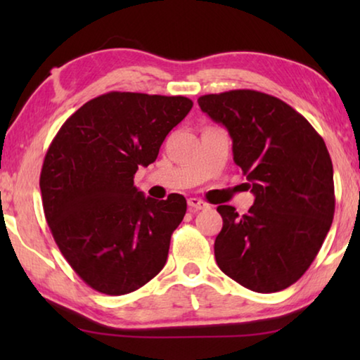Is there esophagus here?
I'll return each instance as SVG.
<instances>
[{"instance_id":"obj_1","label":"esophagus","mask_w":360,"mask_h":360,"mask_svg":"<svg viewBox=\"0 0 360 360\" xmlns=\"http://www.w3.org/2000/svg\"><path fill=\"white\" fill-rule=\"evenodd\" d=\"M187 205H188V210H191L192 212L208 208V203L203 202V200H200V198H195V197L188 198V200H187Z\"/></svg>"}]
</instances>
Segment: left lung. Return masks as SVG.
Here are the masks:
<instances>
[{
	"mask_svg": "<svg viewBox=\"0 0 360 360\" xmlns=\"http://www.w3.org/2000/svg\"><path fill=\"white\" fill-rule=\"evenodd\" d=\"M198 105L229 130L233 160L255 195L243 216L217 206L224 221L214 241L217 265L260 294L289 288L313 264L332 225L333 167L324 139L288 103L257 90L203 95Z\"/></svg>",
	"mask_w": 360,
	"mask_h": 360,
	"instance_id": "8db88e82",
	"label": "left lung"
}]
</instances>
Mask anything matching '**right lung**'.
Masks as SVG:
<instances>
[{
  "label": "right lung",
  "instance_id": "add662e5",
  "mask_svg": "<svg viewBox=\"0 0 360 360\" xmlns=\"http://www.w3.org/2000/svg\"><path fill=\"white\" fill-rule=\"evenodd\" d=\"M192 106L186 96L109 92L70 115L49 146L39 178L46 221L96 292L130 294L165 266L186 198H146L133 178Z\"/></svg>",
  "mask_w": 360,
  "mask_h": 360
}]
</instances>
